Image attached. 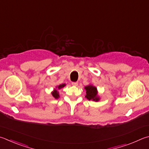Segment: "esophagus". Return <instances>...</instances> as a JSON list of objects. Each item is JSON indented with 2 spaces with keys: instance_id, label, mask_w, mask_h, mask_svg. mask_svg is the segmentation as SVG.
Masks as SVG:
<instances>
[{
  "instance_id": "obj_1",
  "label": "esophagus",
  "mask_w": 149,
  "mask_h": 149,
  "mask_svg": "<svg viewBox=\"0 0 149 149\" xmlns=\"http://www.w3.org/2000/svg\"><path fill=\"white\" fill-rule=\"evenodd\" d=\"M72 85H74V86H77L78 85L77 82H72Z\"/></svg>"
}]
</instances>
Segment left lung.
<instances>
[{"instance_id": "8db88e82", "label": "left lung", "mask_w": 149, "mask_h": 149, "mask_svg": "<svg viewBox=\"0 0 149 149\" xmlns=\"http://www.w3.org/2000/svg\"><path fill=\"white\" fill-rule=\"evenodd\" d=\"M85 89L86 91L85 98H87L88 100L98 102L100 100V97L98 95V90L95 86L90 84L85 86Z\"/></svg>"}]
</instances>
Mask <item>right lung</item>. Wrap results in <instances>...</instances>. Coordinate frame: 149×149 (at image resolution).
I'll use <instances>...</instances> for the list:
<instances>
[{
  "label": "right lung",
  "mask_w": 149,
  "mask_h": 149,
  "mask_svg": "<svg viewBox=\"0 0 149 149\" xmlns=\"http://www.w3.org/2000/svg\"><path fill=\"white\" fill-rule=\"evenodd\" d=\"M65 86H66L65 83L61 84V85H59L58 86H56V87L53 89V91L51 92V94H52L53 98H55V99H58L59 97H60V95H59V93H58V90L64 87Z\"/></svg>",
  "instance_id": "right-lung-1"
}]
</instances>
